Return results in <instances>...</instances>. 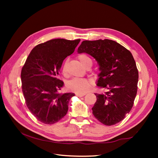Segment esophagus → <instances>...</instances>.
<instances>
[{
    "mask_svg": "<svg viewBox=\"0 0 158 158\" xmlns=\"http://www.w3.org/2000/svg\"><path fill=\"white\" fill-rule=\"evenodd\" d=\"M76 96H78V97H83V96H84V95H85V94H76Z\"/></svg>",
    "mask_w": 158,
    "mask_h": 158,
    "instance_id": "obj_1",
    "label": "esophagus"
}]
</instances>
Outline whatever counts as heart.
<instances>
[{
	"label": "heart",
	"instance_id": "obj_1",
	"mask_svg": "<svg viewBox=\"0 0 158 158\" xmlns=\"http://www.w3.org/2000/svg\"><path fill=\"white\" fill-rule=\"evenodd\" d=\"M78 58L84 67L88 64H92V61L89 57L85 54H80L78 55ZM68 62L66 61L63 67V73L64 75L68 74L67 70ZM67 88L74 92L78 94H85L87 92L90 88V82L88 80L83 78H74L71 80L66 84Z\"/></svg>",
	"mask_w": 158,
	"mask_h": 158
}]
</instances>
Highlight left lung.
<instances>
[{"label":"left lung","mask_w":158,"mask_h":158,"mask_svg":"<svg viewBox=\"0 0 158 158\" xmlns=\"http://www.w3.org/2000/svg\"><path fill=\"white\" fill-rule=\"evenodd\" d=\"M78 52L96 60L100 71L97 85L106 89L103 94H95L94 117L107 126L123 121L131 111L138 89V71L131 52L110 40L83 41Z\"/></svg>","instance_id":"8db88e82"}]
</instances>
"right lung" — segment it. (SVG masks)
<instances>
[{"label": "right lung", "mask_w": 158, "mask_h": 158, "mask_svg": "<svg viewBox=\"0 0 158 158\" xmlns=\"http://www.w3.org/2000/svg\"><path fill=\"white\" fill-rule=\"evenodd\" d=\"M80 40L55 39L33 48L21 72L22 89L26 103L38 121L51 125L67 113L73 93L59 94L64 85L59 79L62 64L73 54Z\"/></svg>", "instance_id": "add662e5"}]
</instances>
